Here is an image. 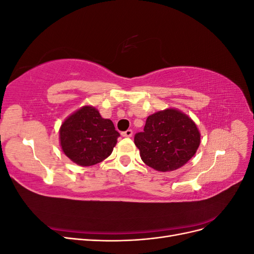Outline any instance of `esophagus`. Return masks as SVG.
<instances>
[{
	"label": "esophagus",
	"mask_w": 254,
	"mask_h": 254,
	"mask_svg": "<svg viewBox=\"0 0 254 254\" xmlns=\"http://www.w3.org/2000/svg\"><path fill=\"white\" fill-rule=\"evenodd\" d=\"M122 135L123 136H126V137H130V136L132 135V130L131 129H128V130H126V131L122 132Z\"/></svg>",
	"instance_id": "esophagus-1"
}]
</instances>
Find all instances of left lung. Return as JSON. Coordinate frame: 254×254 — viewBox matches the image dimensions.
<instances>
[{
    "instance_id": "left-lung-1",
    "label": "left lung",
    "mask_w": 254,
    "mask_h": 254,
    "mask_svg": "<svg viewBox=\"0 0 254 254\" xmlns=\"http://www.w3.org/2000/svg\"><path fill=\"white\" fill-rule=\"evenodd\" d=\"M143 162L159 172L175 171L193 157L200 133L187 114L166 109L147 118L142 132L134 135Z\"/></svg>"
}]
</instances>
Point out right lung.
<instances>
[{
  "label": "right lung",
  "instance_id": "right-lung-1",
  "mask_svg": "<svg viewBox=\"0 0 254 254\" xmlns=\"http://www.w3.org/2000/svg\"><path fill=\"white\" fill-rule=\"evenodd\" d=\"M120 133L112 121L84 106L70 115L60 128V145L65 156L80 166H91L108 158Z\"/></svg>",
  "mask_w": 254,
  "mask_h": 254
}]
</instances>
